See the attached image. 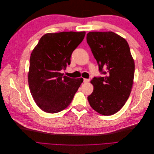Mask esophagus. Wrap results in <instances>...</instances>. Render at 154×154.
I'll return each instance as SVG.
<instances>
[{"label":"esophagus","instance_id":"1","mask_svg":"<svg viewBox=\"0 0 154 154\" xmlns=\"http://www.w3.org/2000/svg\"><path fill=\"white\" fill-rule=\"evenodd\" d=\"M89 81H90L89 79H86V78L83 79V82H84V83H88L89 82Z\"/></svg>","mask_w":154,"mask_h":154}]
</instances>
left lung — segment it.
Instances as JSON below:
<instances>
[{
    "mask_svg": "<svg viewBox=\"0 0 154 154\" xmlns=\"http://www.w3.org/2000/svg\"><path fill=\"white\" fill-rule=\"evenodd\" d=\"M87 42L103 77H94V91L87 97L92 108L104 115H112L125 104L133 85L135 65L125 39L109 32H89Z\"/></svg>",
    "mask_w": 154,
    "mask_h": 154,
    "instance_id": "8db88e82",
    "label": "left lung"
}]
</instances>
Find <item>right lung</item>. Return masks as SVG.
Segmentation results:
<instances>
[{
	"mask_svg": "<svg viewBox=\"0 0 154 154\" xmlns=\"http://www.w3.org/2000/svg\"><path fill=\"white\" fill-rule=\"evenodd\" d=\"M85 32H60L42 36L30 57L28 83L35 101L45 112L57 113L70 105L83 80L60 72Z\"/></svg>",
	"mask_w": 154,
	"mask_h": 154,
	"instance_id": "obj_1",
	"label": "right lung"
}]
</instances>
